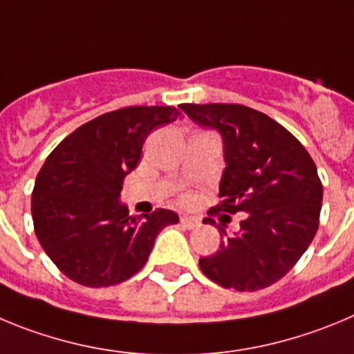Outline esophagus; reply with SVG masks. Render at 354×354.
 <instances>
[{"instance_id": "34e87169", "label": "esophagus", "mask_w": 354, "mask_h": 354, "mask_svg": "<svg viewBox=\"0 0 354 354\" xmlns=\"http://www.w3.org/2000/svg\"><path fill=\"white\" fill-rule=\"evenodd\" d=\"M180 224L187 229H196V227H199L201 222L197 221V218H194V216H181Z\"/></svg>"}]
</instances>
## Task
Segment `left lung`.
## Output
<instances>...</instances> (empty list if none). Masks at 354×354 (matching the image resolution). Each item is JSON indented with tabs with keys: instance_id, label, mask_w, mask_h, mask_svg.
<instances>
[{
	"instance_id": "1",
	"label": "left lung",
	"mask_w": 354,
	"mask_h": 354,
	"mask_svg": "<svg viewBox=\"0 0 354 354\" xmlns=\"http://www.w3.org/2000/svg\"><path fill=\"white\" fill-rule=\"evenodd\" d=\"M181 109L224 139L221 203L209 215L247 213L234 236L221 227V247L201 257V270L236 291L275 284L304 256L319 227L323 185L316 164L289 130L259 111L240 104H181ZM203 222L215 225L209 216Z\"/></svg>"
}]
</instances>
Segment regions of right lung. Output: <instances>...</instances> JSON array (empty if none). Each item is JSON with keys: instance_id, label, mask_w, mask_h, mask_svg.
Listing matches in <instances>:
<instances>
[{"instance_id": "1", "label": "right lung", "mask_w": 354, "mask_h": 354, "mask_svg": "<svg viewBox=\"0 0 354 354\" xmlns=\"http://www.w3.org/2000/svg\"><path fill=\"white\" fill-rule=\"evenodd\" d=\"M178 116L169 106L111 111L66 136L47 157L31 194V216L42 248L70 280L86 288L120 284L145 266L158 232L178 224L171 209L132 216L120 203L149 132Z\"/></svg>"}]
</instances>
